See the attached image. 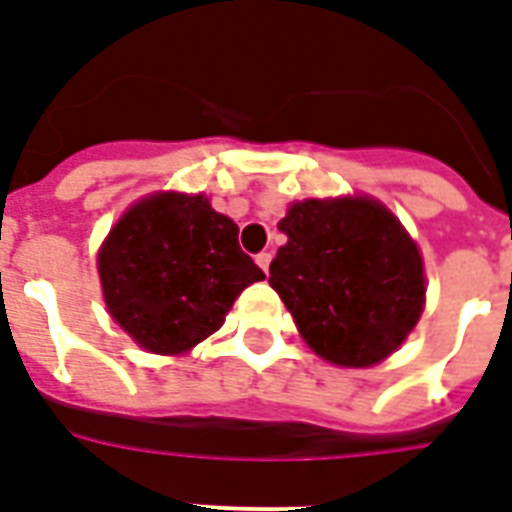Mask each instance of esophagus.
I'll list each match as a JSON object with an SVG mask.
<instances>
[{
	"label": "esophagus",
	"mask_w": 512,
	"mask_h": 512,
	"mask_svg": "<svg viewBox=\"0 0 512 512\" xmlns=\"http://www.w3.org/2000/svg\"><path fill=\"white\" fill-rule=\"evenodd\" d=\"M271 252H260V255H257L255 257V260H257V265H260V268H263V271L265 273H268V265H271Z\"/></svg>",
	"instance_id": "obj_1"
}]
</instances>
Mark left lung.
I'll use <instances>...</instances> for the list:
<instances>
[{
	"label": "left lung",
	"instance_id": "8db88e82",
	"mask_svg": "<svg viewBox=\"0 0 512 512\" xmlns=\"http://www.w3.org/2000/svg\"><path fill=\"white\" fill-rule=\"evenodd\" d=\"M287 244L268 284L319 357L368 368L421 317L424 265L403 225L368 198L303 201L279 222Z\"/></svg>",
	"mask_w": 512,
	"mask_h": 512
}]
</instances>
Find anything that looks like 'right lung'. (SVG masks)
Listing matches in <instances>:
<instances>
[{
	"label": "right lung",
	"mask_w": 512,
	"mask_h": 512,
	"mask_svg": "<svg viewBox=\"0 0 512 512\" xmlns=\"http://www.w3.org/2000/svg\"><path fill=\"white\" fill-rule=\"evenodd\" d=\"M112 319L155 354H182L220 330L244 287L265 279L241 252L239 225L204 195L144 198L99 252Z\"/></svg>",
	"instance_id": "right-lung-1"
}]
</instances>
